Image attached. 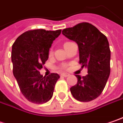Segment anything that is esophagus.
Instances as JSON below:
<instances>
[{"label": "esophagus", "instance_id": "esophagus-1", "mask_svg": "<svg viewBox=\"0 0 123 123\" xmlns=\"http://www.w3.org/2000/svg\"><path fill=\"white\" fill-rule=\"evenodd\" d=\"M61 75L62 76H64V77H67V76H69V74H67V73H62Z\"/></svg>", "mask_w": 123, "mask_h": 123}]
</instances>
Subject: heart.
Instances as JSON below:
<instances>
[{
	"instance_id": "b5f03b06",
	"label": "heart",
	"mask_w": 123,
	"mask_h": 123,
	"mask_svg": "<svg viewBox=\"0 0 123 123\" xmlns=\"http://www.w3.org/2000/svg\"><path fill=\"white\" fill-rule=\"evenodd\" d=\"M69 42H65V43L64 44V47H65V45H67V44H69ZM49 56H51V55H53V51H52V49H51V50L49 51ZM65 68H66V66H65V65H63V66H62V68L63 69Z\"/></svg>"
}]
</instances>
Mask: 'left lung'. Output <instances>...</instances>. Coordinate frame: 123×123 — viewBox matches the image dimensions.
Segmentation results:
<instances>
[{
    "label": "left lung",
    "mask_w": 123,
    "mask_h": 123,
    "mask_svg": "<svg viewBox=\"0 0 123 123\" xmlns=\"http://www.w3.org/2000/svg\"><path fill=\"white\" fill-rule=\"evenodd\" d=\"M62 33L78 44L79 64L88 69V74L76 75L77 83L71 87L72 96L80 102H90L99 97L110 75L111 51L104 34L89 23H81L62 30Z\"/></svg>",
    "instance_id": "8db88e82"
}]
</instances>
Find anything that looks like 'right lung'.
<instances>
[{
  "label": "right lung",
  "mask_w": 123,
  "mask_h": 123,
  "mask_svg": "<svg viewBox=\"0 0 123 123\" xmlns=\"http://www.w3.org/2000/svg\"><path fill=\"white\" fill-rule=\"evenodd\" d=\"M61 33V30L37 29L21 34L12 48L13 74L22 94L35 104L49 101L56 81L60 78L52 73L43 76L39 72L49 58V49Z\"/></svg>",
  "instance_id": "obj_1"
}]
</instances>
